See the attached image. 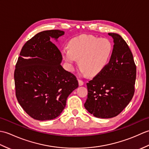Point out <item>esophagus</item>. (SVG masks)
<instances>
[{
	"label": "esophagus",
	"instance_id": "34e87169",
	"mask_svg": "<svg viewBox=\"0 0 149 149\" xmlns=\"http://www.w3.org/2000/svg\"><path fill=\"white\" fill-rule=\"evenodd\" d=\"M78 82H79V86H82V85H83L84 83V81L81 79H78Z\"/></svg>",
	"mask_w": 149,
	"mask_h": 149
}]
</instances>
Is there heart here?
I'll use <instances>...</instances> for the list:
<instances>
[{
  "label": "heart",
  "mask_w": 149,
  "mask_h": 149,
  "mask_svg": "<svg viewBox=\"0 0 149 149\" xmlns=\"http://www.w3.org/2000/svg\"><path fill=\"white\" fill-rule=\"evenodd\" d=\"M69 49H63L62 55L70 65L79 59L81 72L90 76L99 74L108 64L113 45L108 39L99 38L91 34H83L73 38Z\"/></svg>",
  "instance_id": "obj_1"
}]
</instances>
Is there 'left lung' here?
<instances>
[{
  "instance_id": "obj_1",
  "label": "left lung",
  "mask_w": 149,
  "mask_h": 149,
  "mask_svg": "<svg viewBox=\"0 0 149 149\" xmlns=\"http://www.w3.org/2000/svg\"><path fill=\"white\" fill-rule=\"evenodd\" d=\"M114 45L109 62L87 83L85 108L97 118H110L121 113L134 93L136 66L130 49L121 36L108 33Z\"/></svg>"
}]
</instances>
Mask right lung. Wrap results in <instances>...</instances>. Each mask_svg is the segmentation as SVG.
I'll use <instances>...</instances> for the list:
<instances>
[{"instance_id": "right-lung-1", "label": "right lung", "mask_w": 149, "mask_h": 149, "mask_svg": "<svg viewBox=\"0 0 149 149\" xmlns=\"http://www.w3.org/2000/svg\"><path fill=\"white\" fill-rule=\"evenodd\" d=\"M64 34L60 30L36 34L24 44L16 64V97L23 109L35 120L58 117L69 95L79 86L76 77L60 65L61 53L50 40Z\"/></svg>"}]
</instances>
